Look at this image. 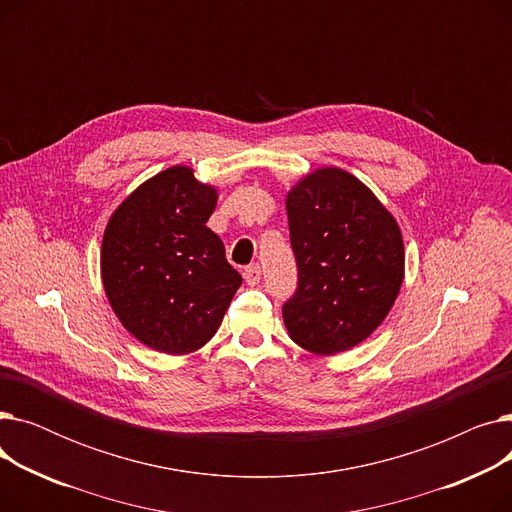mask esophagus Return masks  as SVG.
<instances>
[{
	"mask_svg": "<svg viewBox=\"0 0 512 512\" xmlns=\"http://www.w3.org/2000/svg\"><path fill=\"white\" fill-rule=\"evenodd\" d=\"M242 276H245V280H247V284L249 286H255V284H259V280H261V265L259 263H253V265H249L245 272H242Z\"/></svg>",
	"mask_w": 512,
	"mask_h": 512,
	"instance_id": "esophagus-1",
	"label": "esophagus"
}]
</instances>
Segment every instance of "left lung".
<instances>
[{"instance_id":"obj_1","label":"left lung","mask_w":512,"mask_h":512,"mask_svg":"<svg viewBox=\"0 0 512 512\" xmlns=\"http://www.w3.org/2000/svg\"><path fill=\"white\" fill-rule=\"evenodd\" d=\"M299 284L284 303L288 336L317 355L363 342L386 319L405 278L392 213L338 168L305 176L286 197Z\"/></svg>"}]
</instances>
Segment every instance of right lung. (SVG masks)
<instances>
[{
  "label": "right lung",
  "instance_id": "1",
  "mask_svg": "<svg viewBox=\"0 0 512 512\" xmlns=\"http://www.w3.org/2000/svg\"><path fill=\"white\" fill-rule=\"evenodd\" d=\"M218 193L174 166L141 184L110 218L101 278L122 326L153 351L193 353L218 332L242 284L205 224Z\"/></svg>",
  "mask_w": 512,
  "mask_h": 512
}]
</instances>
